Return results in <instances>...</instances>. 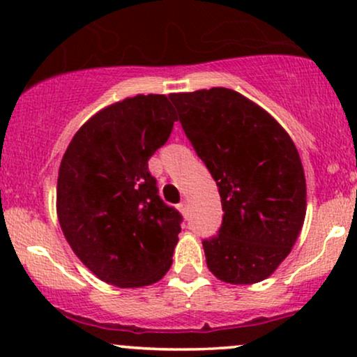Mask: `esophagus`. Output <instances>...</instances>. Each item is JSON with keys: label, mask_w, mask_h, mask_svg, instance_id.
<instances>
[{"label": "esophagus", "mask_w": 357, "mask_h": 357, "mask_svg": "<svg viewBox=\"0 0 357 357\" xmlns=\"http://www.w3.org/2000/svg\"><path fill=\"white\" fill-rule=\"evenodd\" d=\"M179 211H181L184 216L190 215V206H188V202H186V199H183L181 204H179Z\"/></svg>", "instance_id": "esophagus-1"}]
</instances>
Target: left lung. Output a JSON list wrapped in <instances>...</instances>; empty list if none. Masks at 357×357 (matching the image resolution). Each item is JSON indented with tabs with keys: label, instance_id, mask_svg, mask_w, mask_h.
Masks as SVG:
<instances>
[{
	"label": "left lung",
	"instance_id": "obj_1",
	"mask_svg": "<svg viewBox=\"0 0 357 357\" xmlns=\"http://www.w3.org/2000/svg\"><path fill=\"white\" fill-rule=\"evenodd\" d=\"M184 134L218 186L225 215L203 240L210 272L233 285L275 272L305 218V176L285 129L231 89L171 93Z\"/></svg>",
	"mask_w": 357,
	"mask_h": 357
}]
</instances>
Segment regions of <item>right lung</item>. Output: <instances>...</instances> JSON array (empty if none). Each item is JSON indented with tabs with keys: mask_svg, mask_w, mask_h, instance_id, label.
I'll use <instances>...</instances> for the list:
<instances>
[{
	"mask_svg": "<svg viewBox=\"0 0 357 357\" xmlns=\"http://www.w3.org/2000/svg\"><path fill=\"white\" fill-rule=\"evenodd\" d=\"M178 121L166 96H136L90 117L65 151L56 215L73 253L121 289L161 280L183 216L158 195L147 161Z\"/></svg>",
	"mask_w": 357,
	"mask_h": 357,
	"instance_id": "right-lung-1",
	"label": "right lung"
}]
</instances>
